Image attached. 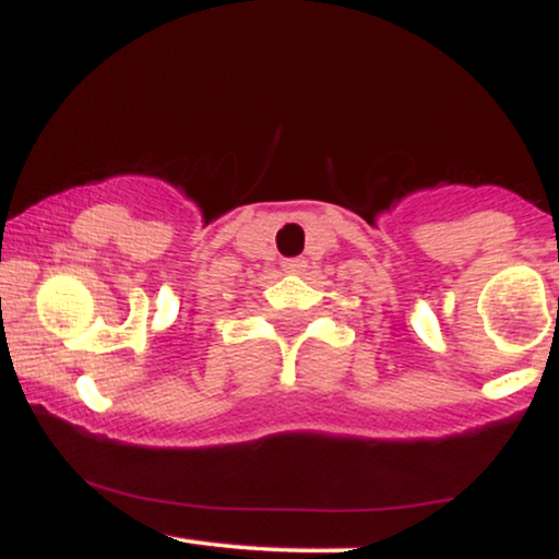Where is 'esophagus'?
I'll return each instance as SVG.
<instances>
[{
    "label": "esophagus",
    "mask_w": 559,
    "mask_h": 559,
    "mask_svg": "<svg viewBox=\"0 0 559 559\" xmlns=\"http://www.w3.org/2000/svg\"><path fill=\"white\" fill-rule=\"evenodd\" d=\"M281 265H284L286 273H301L307 267V260L305 258H286Z\"/></svg>",
    "instance_id": "esophagus-1"
}]
</instances>
